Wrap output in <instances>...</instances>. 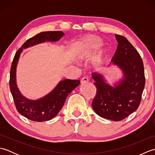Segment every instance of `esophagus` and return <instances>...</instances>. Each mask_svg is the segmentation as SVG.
I'll return each instance as SVG.
<instances>
[{
    "instance_id": "34e87169",
    "label": "esophagus",
    "mask_w": 155,
    "mask_h": 155,
    "mask_svg": "<svg viewBox=\"0 0 155 155\" xmlns=\"http://www.w3.org/2000/svg\"><path fill=\"white\" fill-rule=\"evenodd\" d=\"M87 81H88V78L87 77H83V78H82L81 79V84H83V83H87Z\"/></svg>"
}]
</instances>
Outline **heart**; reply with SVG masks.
<instances>
[{
    "mask_svg": "<svg viewBox=\"0 0 155 155\" xmlns=\"http://www.w3.org/2000/svg\"><path fill=\"white\" fill-rule=\"evenodd\" d=\"M103 45V40L95 35H88L84 36L72 48L75 57L81 61L86 60L94 54ZM107 48H102L97 52L93 61L94 67H98L107 60L108 55Z\"/></svg>",
    "mask_w": 155,
    "mask_h": 155,
    "instance_id": "obj_1",
    "label": "heart"
}]
</instances>
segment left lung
<instances>
[{
	"instance_id": "8db88e82",
	"label": "left lung",
	"mask_w": 155,
	"mask_h": 155,
	"mask_svg": "<svg viewBox=\"0 0 155 155\" xmlns=\"http://www.w3.org/2000/svg\"><path fill=\"white\" fill-rule=\"evenodd\" d=\"M115 37L118 44L111 62L123 72V78L112 86L103 74L92 73L97 87L92 107L100 117L120 121L139 107L145 77L143 62L138 51L124 37L115 35Z\"/></svg>"
}]
</instances>
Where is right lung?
Wrapping results in <instances>:
<instances>
[{
    "label": "right lung",
    "instance_id": "obj_1",
    "mask_svg": "<svg viewBox=\"0 0 155 155\" xmlns=\"http://www.w3.org/2000/svg\"><path fill=\"white\" fill-rule=\"evenodd\" d=\"M64 36L62 31L42 32L30 38L16 51L12 62L9 85L16 110L28 119L36 122L47 121L57 116L63 107L68 95L78 87L80 81H61L50 93L37 100H30L22 96L16 81V67L23 48H27L46 41L56 42Z\"/></svg>",
    "mask_w": 155,
    "mask_h": 155
}]
</instances>
